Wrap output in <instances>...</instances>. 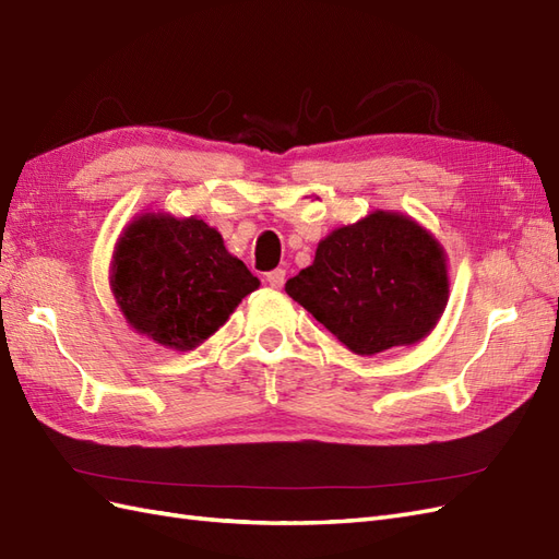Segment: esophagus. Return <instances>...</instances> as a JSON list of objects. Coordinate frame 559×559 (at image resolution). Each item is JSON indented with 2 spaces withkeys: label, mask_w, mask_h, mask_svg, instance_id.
Returning <instances> with one entry per match:
<instances>
[{
  "label": "esophagus",
  "mask_w": 559,
  "mask_h": 559,
  "mask_svg": "<svg viewBox=\"0 0 559 559\" xmlns=\"http://www.w3.org/2000/svg\"><path fill=\"white\" fill-rule=\"evenodd\" d=\"M284 280H286V270H282V267H277V270H270V273L265 275V282H267L270 286H275V289H282V286H284Z\"/></svg>",
  "instance_id": "34e87169"
}]
</instances>
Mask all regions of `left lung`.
I'll list each match as a JSON object with an SVG mask.
<instances>
[{"mask_svg":"<svg viewBox=\"0 0 559 559\" xmlns=\"http://www.w3.org/2000/svg\"><path fill=\"white\" fill-rule=\"evenodd\" d=\"M284 289L345 348L376 355L435 329L449 300L447 253L414 218L373 211L326 235Z\"/></svg>","mask_w":559,"mask_h":559,"instance_id":"8db88e82","label":"left lung"}]
</instances>
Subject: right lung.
<instances>
[{"label":"right lung","mask_w":559,"mask_h":559,"mask_svg":"<svg viewBox=\"0 0 559 559\" xmlns=\"http://www.w3.org/2000/svg\"><path fill=\"white\" fill-rule=\"evenodd\" d=\"M259 277L198 216L143 214L112 255L110 289L127 322L171 350H192L228 322Z\"/></svg>","instance_id":"obj_1"}]
</instances>
